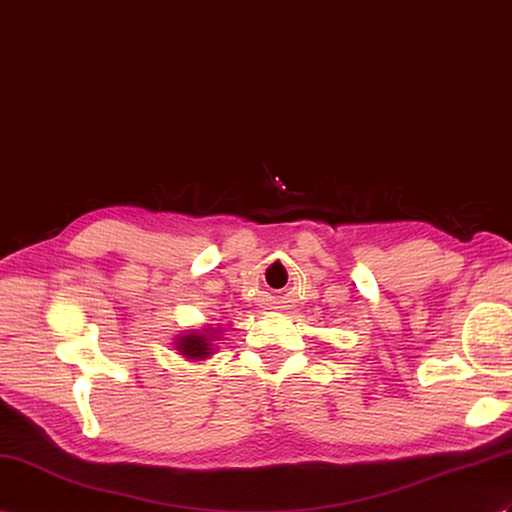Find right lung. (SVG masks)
Instances as JSON below:
<instances>
[{"label": "right lung", "instance_id": "obj_1", "mask_svg": "<svg viewBox=\"0 0 512 512\" xmlns=\"http://www.w3.org/2000/svg\"><path fill=\"white\" fill-rule=\"evenodd\" d=\"M211 334H192V336H183L178 340V351H181L185 358L189 360H202L211 355Z\"/></svg>", "mask_w": 512, "mask_h": 512}]
</instances>
